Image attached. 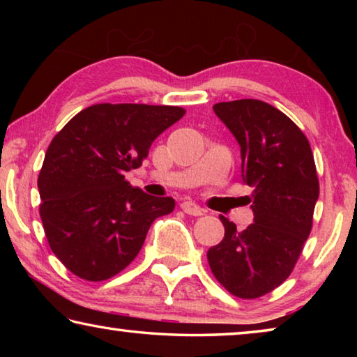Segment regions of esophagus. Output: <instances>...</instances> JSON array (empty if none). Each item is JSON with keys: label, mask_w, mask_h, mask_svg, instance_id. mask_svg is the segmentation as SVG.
<instances>
[{"label": "esophagus", "mask_w": 357, "mask_h": 357, "mask_svg": "<svg viewBox=\"0 0 357 357\" xmlns=\"http://www.w3.org/2000/svg\"><path fill=\"white\" fill-rule=\"evenodd\" d=\"M181 209H183L184 213L189 214V215H203V209L193 202L181 203Z\"/></svg>", "instance_id": "34e87169"}]
</instances>
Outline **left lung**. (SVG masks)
<instances>
[{
	"mask_svg": "<svg viewBox=\"0 0 357 357\" xmlns=\"http://www.w3.org/2000/svg\"><path fill=\"white\" fill-rule=\"evenodd\" d=\"M213 108L241 146L253 223L238 231L220 215L225 236L208 250V263L227 291L257 299L288 279L312 231L319 195L315 160L304 132L275 107L239 99Z\"/></svg>",
	"mask_w": 357,
	"mask_h": 357,
	"instance_id": "1",
	"label": "left lung"
}]
</instances>
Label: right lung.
<instances>
[{
  "mask_svg": "<svg viewBox=\"0 0 357 357\" xmlns=\"http://www.w3.org/2000/svg\"><path fill=\"white\" fill-rule=\"evenodd\" d=\"M172 105L96 104L77 113L48 144L38 187L52 252L88 282L112 279L134 261L157 217L174 200L126 181L162 132L183 118Z\"/></svg>",
  "mask_w": 357,
  "mask_h": 357,
  "instance_id": "obj_1",
  "label": "right lung"
}]
</instances>
